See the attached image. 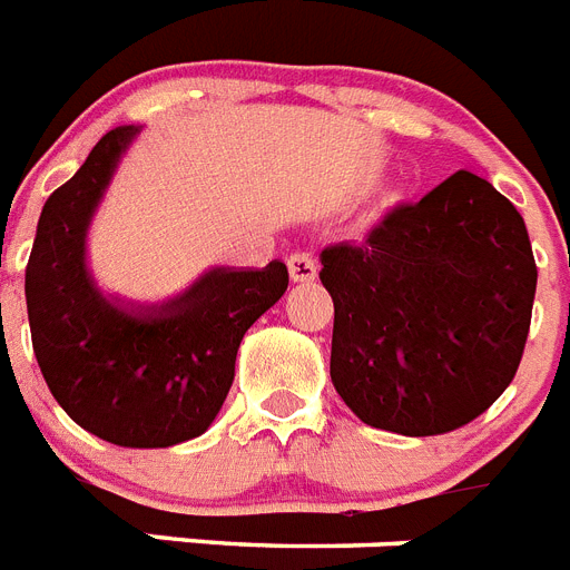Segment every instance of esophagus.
Wrapping results in <instances>:
<instances>
[{"mask_svg": "<svg viewBox=\"0 0 570 570\" xmlns=\"http://www.w3.org/2000/svg\"><path fill=\"white\" fill-rule=\"evenodd\" d=\"M288 271L294 282H314L317 279V256L311 250H296L288 256Z\"/></svg>", "mask_w": 570, "mask_h": 570, "instance_id": "obj_1", "label": "esophagus"}]
</instances>
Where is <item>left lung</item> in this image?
<instances>
[{
  "label": "left lung",
  "instance_id": "8db88e82",
  "mask_svg": "<svg viewBox=\"0 0 570 570\" xmlns=\"http://www.w3.org/2000/svg\"><path fill=\"white\" fill-rule=\"evenodd\" d=\"M320 262L334 299L332 381L363 424L444 435L510 386L537 262L524 218L490 181L459 169Z\"/></svg>",
  "mask_w": 570,
  "mask_h": 570
}]
</instances>
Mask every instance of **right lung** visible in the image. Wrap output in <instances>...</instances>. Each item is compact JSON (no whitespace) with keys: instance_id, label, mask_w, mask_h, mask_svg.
Here are the masks:
<instances>
[{"instance_id":"right-lung-1","label":"right lung","mask_w":570,"mask_h":570,"mask_svg":"<svg viewBox=\"0 0 570 570\" xmlns=\"http://www.w3.org/2000/svg\"><path fill=\"white\" fill-rule=\"evenodd\" d=\"M138 126L97 140L71 181L48 196L26 299L31 343L68 417L109 444L153 450L207 432L236 372L238 343L288 288V267H216L167 305L126 311L86 267V230Z\"/></svg>"}]
</instances>
